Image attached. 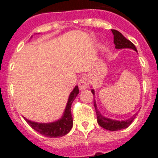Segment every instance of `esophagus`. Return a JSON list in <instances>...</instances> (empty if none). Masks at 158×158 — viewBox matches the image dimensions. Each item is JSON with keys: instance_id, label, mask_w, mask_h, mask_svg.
<instances>
[{"instance_id": "obj_1", "label": "esophagus", "mask_w": 158, "mask_h": 158, "mask_svg": "<svg viewBox=\"0 0 158 158\" xmlns=\"http://www.w3.org/2000/svg\"><path fill=\"white\" fill-rule=\"evenodd\" d=\"M89 79L86 76H83L81 77L79 80V87L80 89H84L89 88Z\"/></svg>"}]
</instances>
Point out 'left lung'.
I'll return each mask as SVG.
<instances>
[{
	"label": "left lung",
	"mask_w": 158,
	"mask_h": 158,
	"mask_svg": "<svg viewBox=\"0 0 158 158\" xmlns=\"http://www.w3.org/2000/svg\"><path fill=\"white\" fill-rule=\"evenodd\" d=\"M111 31H112L113 35H114V44L115 45V48H117V49L131 48L133 50L137 51L135 46L130 40L125 38L119 31L115 30V29H111ZM92 93H93V94H94V90H92ZM94 107H95V110H96L97 119H98V125L101 127L104 128V129L107 130H110V131H116V130H120L127 128L133 122V120L136 116V114H135V115H133L132 118H130L127 120H125V121H117V120H110L108 118H105L103 115H102L100 114L98 108H97L95 102H94Z\"/></svg>",
	"instance_id": "left-lung-1"
}]
</instances>
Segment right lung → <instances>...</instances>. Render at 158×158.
Listing matches in <instances>:
<instances>
[{"mask_svg": "<svg viewBox=\"0 0 158 158\" xmlns=\"http://www.w3.org/2000/svg\"><path fill=\"white\" fill-rule=\"evenodd\" d=\"M79 88L76 86L72 91L69 97V100L67 102L66 108L64 110V115L60 120H57L56 122L48 123V124H41L30 121L24 118L28 125L35 130L37 132L40 133L41 135H44L48 138H57L62 137L67 135L70 131L73 126V118L71 115V105L74 102L77 95L79 94Z\"/></svg>", "mask_w": 158, "mask_h": 158, "instance_id": "1", "label": "right lung"}]
</instances>
